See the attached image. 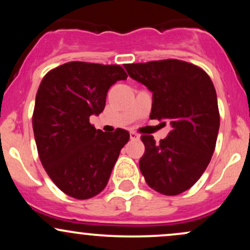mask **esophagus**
<instances>
[{
  "instance_id": "esophagus-1",
  "label": "esophagus",
  "mask_w": 250,
  "mask_h": 250,
  "mask_svg": "<svg viewBox=\"0 0 250 250\" xmlns=\"http://www.w3.org/2000/svg\"><path fill=\"white\" fill-rule=\"evenodd\" d=\"M140 139V135L137 133H135V131H130V140H133V141H135V140H139Z\"/></svg>"
}]
</instances>
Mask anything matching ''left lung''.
Here are the masks:
<instances>
[{
	"label": "left lung",
	"mask_w": 250,
	"mask_h": 250,
	"mask_svg": "<svg viewBox=\"0 0 250 250\" xmlns=\"http://www.w3.org/2000/svg\"><path fill=\"white\" fill-rule=\"evenodd\" d=\"M128 75L153 93L150 119L168 121L171 130L156 143L142 135L140 170L163 195L193 187L213 156L220 128L217 96L205 70L180 60L125 64ZM166 123V122H163Z\"/></svg>",
	"instance_id": "1"
}]
</instances>
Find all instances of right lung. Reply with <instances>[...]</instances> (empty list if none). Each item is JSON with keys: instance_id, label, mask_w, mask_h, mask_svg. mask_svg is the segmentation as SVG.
Listing matches in <instances>:
<instances>
[{"instance_id": "add662e5", "label": "right lung", "mask_w": 250, "mask_h": 250, "mask_svg": "<svg viewBox=\"0 0 250 250\" xmlns=\"http://www.w3.org/2000/svg\"><path fill=\"white\" fill-rule=\"evenodd\" d=\"M127 80L117 64L69 62L43 77L33 115L40 160L63 193L87 200L107 186L129 133H103L89 123L105 105L109 88Z\"/></svg>"}]
</instances>
